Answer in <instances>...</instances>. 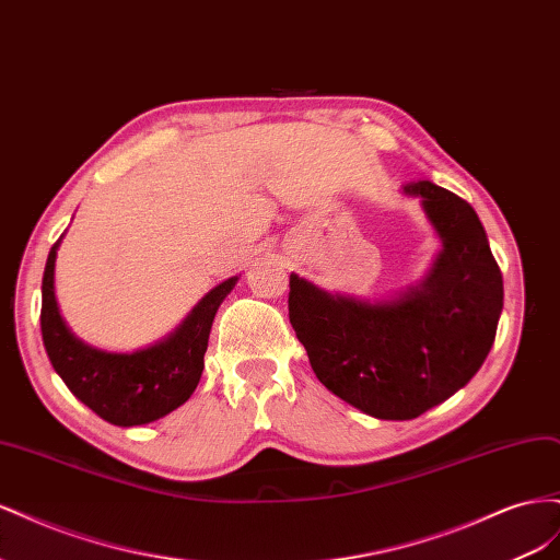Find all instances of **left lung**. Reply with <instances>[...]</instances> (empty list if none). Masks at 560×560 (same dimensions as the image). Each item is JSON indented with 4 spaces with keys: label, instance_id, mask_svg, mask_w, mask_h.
<instances>
[{
    "label": "left lung",
    "instance_id": "left-lung-1",
    "mask_svg": "<svg viewBox=\"0 0 560 560\" xmlns=\"http://www.w3.org/2000/svg\"><path fill=\"white\" fill-rule=\"evenodd\" d=\"M420 198L442 252L430 273L387 301L319 290L290 276V322L329 393L381 420H411L446 401L481 369L502 313V273L467 200L434 182Z\"/></svg>",
    "mask_w": 560,
    "mask_h": 560
}]
</instances>
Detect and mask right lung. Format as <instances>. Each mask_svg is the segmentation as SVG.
I'll return each instance as SVG.
<instances>
[{
	"label": "right lung",
	"mask_w": 560,
	"mask_h": 560,
	"mask_svg": "<svg viewBox=\"0 0 560 560\" xmlns=\"http://www.w3.org/2000/svg\"><path fill=\"white\" fill-rule=\"evenodd\" d=\"M58 245L48 252L42 280V336L56 374L79 401L118 428L147 425L175 411L194 395L212 319L238 276L202 296L163 341L135 352H107L79 341L65 325L54 287Z\"/></svg>",
	"instance_id": "1"
}]
</instances>
